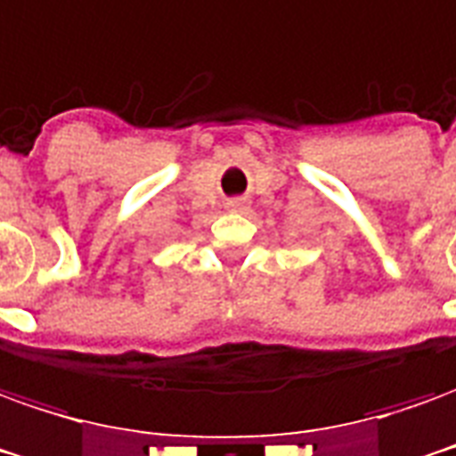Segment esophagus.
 I'll list each match as a JSON object with an SVG mask.
<instances>
[{"label":"esophagus","mask_w":456,"mask_h":456,"mask_svg":"<svg viewBox=\"0 0 456 456\" xmlns=\"http://www.w3.org/2000/svg\"><path fill=\"white\" fill-rule=\"evenodd\" d=\"M227 207L229 209H232V212H241V209H244V200H229L227 202Z\"/></svg>","instance_id":"1"}]
</instances>
